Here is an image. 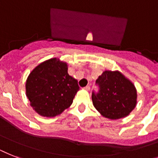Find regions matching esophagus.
<instances>
[{"instance_id": "34e87169", "label": "esophagus", "mask_w": 158, "mask_h": 158, "mask_svg": "<svg viewBox=\"0 0 158 158\" xmlns=\"http://www.w3.org/2000/svg\"><path fill=\"white\" fill-rule=\"evenodd\" d=\"M84 89L87 91H89L90 90V86H86L85 88H84Z\"/></svg>"}]
</instances>
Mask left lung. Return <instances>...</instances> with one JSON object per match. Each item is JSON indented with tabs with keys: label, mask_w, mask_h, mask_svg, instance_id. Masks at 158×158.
Instances as JSON below:
<instances>
[{
	"label": "left lung",
	"mask_w": 158,
	"mask_h": 158,
	"mask_svg": "<svg viewBox=\"0 0 158 158\" xmlns=\"http://www.w3.org/2000/svg\"><path fill=\"white\" fill-rule=\"evenodd\" d=\"M100 91L92 92L96 110L111 120L128 116L137 104V91L134 83L118 70H105L97 79Z\"/></svg>",
	"instance_id": "1"
}]
</instances>
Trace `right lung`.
Wrapping results in <instances>:
<instances>
[{
    "instance_id": "obj_1",
    "label": "right lung",
    "mask_w": 158,
    "mask_h": 158,
    "mask_svg": "<svg viewBox=\"0 0 158 158\" xmlns=\"http://www.w3.org/2000/svg\"><path fill=\"white\" fill-rule=\"evenodd\" d=\"M78 81L68 74L66 61L52 57L33 69L26 81V95L40 116L53 118L73 103L79 91Z\"/></svg>"
}]
</instances>
